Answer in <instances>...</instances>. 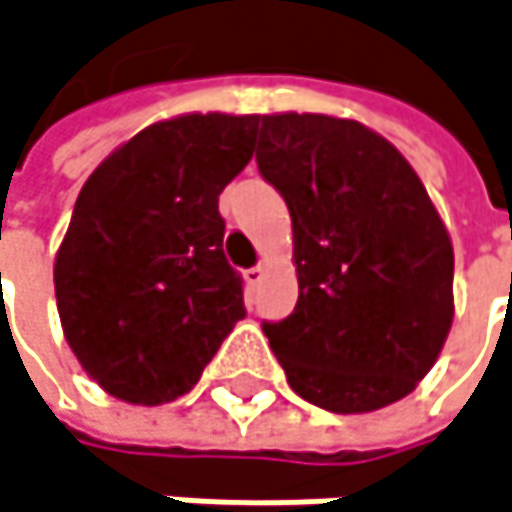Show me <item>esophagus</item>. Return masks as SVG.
<instances>
[{"label": "esophagus", "instance_id": "34e87169", "mask_svg": "<svg viewBox=\"0 0 512 512\" xmlns=\"http://www.w3.org/2000/svg\"><path fill=\"white\" fill-rule=\"evenodd\" d=\"M262 277H265V265H253V268H247L244 271V280H247V286L256 288L262 283Z\"/></svg>", "mask_w": 512, "mask_h": 512}]
</instances>
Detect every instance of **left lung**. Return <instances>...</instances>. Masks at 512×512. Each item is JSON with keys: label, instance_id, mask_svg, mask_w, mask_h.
Returning <instances> with one entry per match:
<instances>
[{"label": "left lung", "instance_id": "obj_1", "mask_svg": "<svg viewBox=\"0 0 512 512\" xmlns=\"http://www.w3.org/2000/svg\"><path fill=\"white\" fill-rule=\"evenodd\" d=\"M256 164L294 226L297 306L262 321L288 386L330 413L401 401L454 318V250L407 159L356 120L259 117Z\"/></svg>", "mask_w": 512, "mask_h": 512}]
</instances>
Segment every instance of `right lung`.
Returning <instances> with one entry per match:
<instances>
[{
	"label": "right lung",
	"instance_id": "add662e5",
	"mask_svg": "<svg viewBox=\"0 0 512 512\" xmlns=\"http://www.w3.org/2000/svg\"><path fill=\"white\" fill-rule=\"evenodd\" d=\"M256 129V114L153 123L85 182L55 300L82 368L114 398L153 407L191 392L247 315L218 194L253 159Z\"/></svg>",
	"mask_w": 512,
	"mask_h": 512
}]
</instances>
